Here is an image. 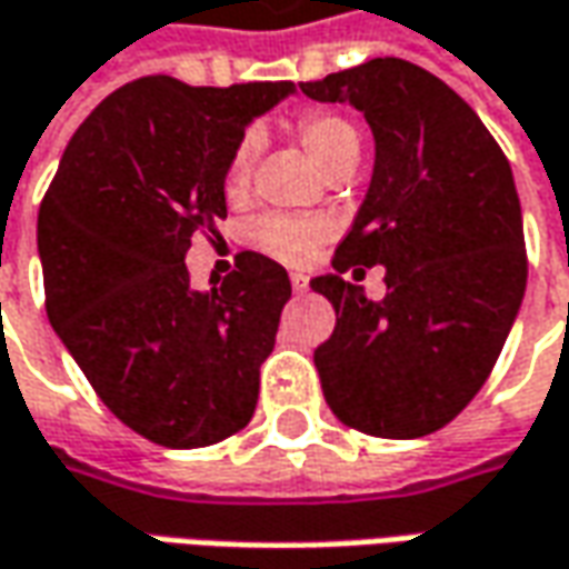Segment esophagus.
<instances>
[{"mask_svg":"<svg viewBox=\"0 0 569 569\" xmlns=\"http://www.w3.org/2000/svg\"><path fill=\"white\" fill-rule=\"evenodd\" d=\"M292 292H296V296L308 292V277H305V273H292Z\"/></svg>","mask_w":569,"mask_h":569,"instance_id":"34e87169","label":"esophagus"}]
</instances>
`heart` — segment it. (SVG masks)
<instances>
[{"instance_id":"b5f03b06","label":"heart","mask_w":569,"mask_h":569,"mask_svg":"<svg viewBox=\"0 0 569 569\" xmlns=\"http://www.w3.org/2000/svg\"><path fill=\"white\" fill-rule=\"evenodd\" d=\"M299 141L327 176L346 167V163H359V134L340 116H308V119H302L299 122ZM254 153H258V141L251 134L242 138L239 148L232 150L223 176V188L229 198L246 194ZM321 239L323 226L305 223V220H296V217H280V213L261 217L258 223L251 226V242L261 251H267L270 258H280V261H289V264L305 261Z\"/></svg>"}]
</instances>
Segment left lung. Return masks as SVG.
Here are the masks:
<instances>
[{"label":"left lung","mask_w":569,"mask_h":569,"mask_svg":"<svg viewBox=\"0 0 569 569\" xmlns=\"http://www.w3.org/2000/svg\"><path fill=\"white\" fill-rule=\"evenodd\" d=\"M349 103L375 134V169L333 273L311 280L337 311L315 349L333 416L409 441L453 421L488 381L526 292L513 172L476 109L406 59H371L299 84ZM381 263L388 296L363 299L342 273Z\"/></svg>","instance_id":"8db88e82"}]
</instances>
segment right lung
Segmentation results:
<instances>
[{
    "mask_svg": "<svg viewBox=\"0 0 569 569\" xmlns=\"http://www.w3.org/2000/svg\"><path fill=\"white\" fill-rule=\"evenodd\" d=\"M289 93L292 81L138 78L71 134L40 204L52 330L109 412L160 447H207L254 416L289 273L242 251L198 292L186 254L226 217L223 176L246 128Z\"/></svg>",
    "mask_w": 569,
    "mask_h": 569,
    "instance_id": "add662e5",
    "label": "right lung"
}]
</instances>
